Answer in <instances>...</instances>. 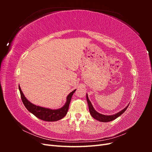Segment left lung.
Wrapping results in <instances>:
<instances>
[{"label":"left lung","instance_id":"left-lung-1","mask_svg":"<svg viewBox=\"0 0 152 152\" xmlns=\"http://www.w3.org/2000/svg\"><path fill=\"white\" fill-rule=\"evenodd\" d=\"M86 99H87V103H88L89 112H90V114L91 115V116L93 117L94 118H95L96 120H97L99 122H110V121H112L115 120V119L117 118L120 115H121L126 111V109L129 107V104H128L125 108H124L119 112H118L115 114H113V115H105L99 113L98 112L96 111L93 107V104H91V103L90 102V100L88 98V96H87V94H86Z\"/></svg>","mask_w":152,"mask_h":152}]
</instances>
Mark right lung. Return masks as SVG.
<instances>
[{"label":"right lung","mask_w":152,"mask_h":152,"mask_svg":"<svg viewBox=\"0 0 152 152\" xmlns=\"http://www.w3.org/2000/svg\"><path fill=\"white\" fill-rule=\"evenodd\" d=\"M19 90L20 92L21 98L22 99L23 103L24 104L26 108L28 111L34 114L35 117L39 118L41 120L48 122H54L61 120L65 117L68 110L69 104H70V101L72 99L73 93H75L76 89L73 90L72 92L69 94L66 97V102L63 107L59 109H50L48 108H44L39 106H37L33 103L30 102L26 98L23 93L21 89V87L19 85Z\"/></svg>","instance_id":"obj_1"}]
</instances>
